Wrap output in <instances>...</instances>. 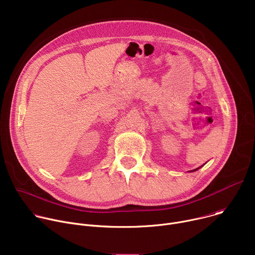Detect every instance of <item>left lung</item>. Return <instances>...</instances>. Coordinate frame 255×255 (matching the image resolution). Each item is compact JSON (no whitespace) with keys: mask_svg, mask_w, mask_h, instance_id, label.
I'll use <instances>...</instances> for the list:
<instances>
[{"mask_svg":"<svg viewBox=\"0 0 255 255\" xmlns=\"http://www.w3.org/2000/svg\"><path fill=\"white\" fill-rule=\"evenodd\" d=\"M199 168H200V167H198V168H196V169H194V170H193V171H195V170H197V169H199Z\"/></svg>","mask_w":255,"mask_h":255,"instance_id":"obj_1","label":"left lung"}]
</instances>
